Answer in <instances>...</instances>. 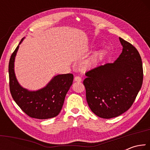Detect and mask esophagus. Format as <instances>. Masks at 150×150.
I'll use <instances>...</instances> for the list:
<instances>
[{"mask_svg": "<svg viewBox=\"0 0 150 150\" xmlns=\"http://www.w3.org/2000/svg\"><path fill=\"white\" fill-rule=\"evenodd\" d=\"M74 80L77 82H81V78L79 77V76H75L74 78Z\"/></svg>", "mask_w": 150, "mask_h": 150, "instance_id": "34e87169", "label": "esophagus"}]
</instances>
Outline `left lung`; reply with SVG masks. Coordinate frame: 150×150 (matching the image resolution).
Listing matches in <instances>:
<instances>
[{
    "label": "left lung",
    "instance_id": "1",
    "mask_svg": "<svg viewBox=\"0 0 150 150\" xmlns=\"http://www.w3.org/2000/svg\"><path fill=\"white\" fill-rule=\"evenodd\" d=\"M122 52L114 63H106L85 73L83 81L88 105L103 118L120 116L130 108L143 83V67L138 51L119 38Z\"/></svg>",
    "mask_w": 150,
    "mask_h": 150
}]
</instances>
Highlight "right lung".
I'll return each instance as SVG.
<instances>
[{
	"instance_id": "right-lung-1",
	"label": "right lung",
	"mask_w": 150,
	"mask_h": 150,
	"mask_svg": "<svg viewBox=\"0 0 150 150\" xmlns=\"http://www.w3.org/2000/svg\"><path fill=\"white\" fill-rule=\"evenodd\" d=\"M18 47V45L12 54L8 65L9 87L12 98L30 117L37 119L55 117L62 110L66 94L73 83V75L67 73L55 76L46 87L37 91L25 89L18 83L14 70V59Z\"/></svg>"
}]
</instances>
